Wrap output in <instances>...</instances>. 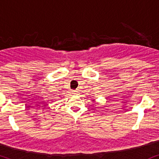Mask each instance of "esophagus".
<instances>
[{"label":"esophagus","instance_id":"1","mask_svg":"<svg viewBox=\"0 0 159 159\" xmlns=\"http://www.w3.org/2000/svg\"><path fill=\"white\" fill-rule=\"evenodd\" d=\"M72 93H73V94H76V93H76V91L73 90V91H72Z\"/></svg>","mask_w":159,"mask_h":159}]
</instances>
